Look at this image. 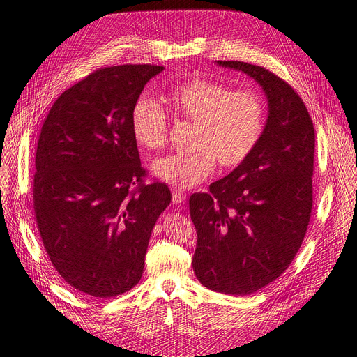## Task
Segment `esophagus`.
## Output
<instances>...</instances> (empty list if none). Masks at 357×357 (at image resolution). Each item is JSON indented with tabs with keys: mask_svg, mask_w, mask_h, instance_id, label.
I'll use <instances>...</instances> for the list:
<instances>
[{
	"mask_svg": "<svg viewBox=\"0 0 357 357\" xmlns=\"http://www.w3.org/2000/svg\"><path fill=\"white\" fill-rule=\"evenodd\" d=\"M186 201V195H184L183 192L180 190H173V204H181Z\"/></svg>",
	"mask_w": 357,
	"mask_h": 357,
	"instance_id": "esophagus-1",
	"label": "esophagus"
}]
</instances>
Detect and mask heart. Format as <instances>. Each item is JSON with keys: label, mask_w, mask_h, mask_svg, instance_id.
I'll return each instance as SVG.
<instances>
[{"label": "heart", "mask_w": 357, "mask_h": 357, "mask_svg": "<svg viewBox=\"0 0 357 357\" xmlns=\"http://www.w3.org/2000/svg\"><path fill=\"white\" fill-rule=\"evenodd\" d=\"M168 108L177 119L195 123L190 153H173L155 160V177L176 189H193L209 177L215 160L222 167L246 161L264 133L262 99L250 91L233 92L225 84L190 79L167 93ZM132 133L140 146H164L168 132L167 112L148 98L135 102Z\"/></svg>", "instance_id": "1"}]
</instances>
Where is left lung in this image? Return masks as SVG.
<instances>
[{
  "label": "left lung",
  "instance_id": "8db88e82",
  "mask_svg": "<svg viewBox=\"0 0 357 357\" xmlns=\"http://www.w3.org/2000/svg\"><path fill=\"white\" fill-rule=\"evenodd\" d=\"M241 71L268 102L264 133L249 158L189 199L197 243L193 271L209 290L246 296L277 280L294 259L312 211L315 129L289 83L243 61H215Z\"/></svg>",
  "mask_w": 357,
  "mask_h": 357
}]
</instances>
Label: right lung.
Returning a JSON list of instances; mask_svg holds the SVG:
<instances>
[{
  "label": "right lung",
  "instance_id": "right-lung-1",
  "mask_svg": "<svg viewBox=\"0 0 357 357\" xmlns=\"http://www.w3.org/2000/svg\"><path fill=\"white\" fill-rule=\"evenodd\" d=\"M162 66L96 70L54 102L38 140L33 208L63 280L98 298L140 281L152 228L169 205L165 183L144 184L130 116Z\"/></svg>",
  "mask_w": 357,
  "mask_h": 357
}]
</instances>
